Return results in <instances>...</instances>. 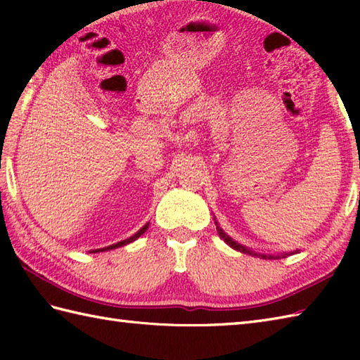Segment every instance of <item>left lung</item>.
I'll list each match as a JSON object with an SVG mask.
<instances>
[{
	"label": "left lung",
	"mask_w": 360,
	"mask_h": 360,
	"mask_svg": "<svg viewBox=\"0 0 360 360\" xmlns=\"http://www.w3.org/2000/svg\"><path fill=\"white\" fill-rule=\"evenodd\" d=\"M215 219V218H213ZM215 224H217V231H218V235L221 236V238L224 240V243H227L229 246H231L232 249H235V250H238V252H243V254H249V255H254V257H262V258H264V259H267V258H285L286 255H294V254H297L298 250H294V252H289V254H283V255H263V254H257V252H254V250H250L249 248H246V246H243V244H240V243H236L235 240H232L231 236L229 235H226V232L223 231V229L219 227V224H218V221L215 219Z\"/></svg>",
	"instance_id": "8db88e82"
}]
</instances>
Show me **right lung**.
<instances>
[{"label":"right lung","mask_w":360,"mask_h":360,"mask_svg":"<svg viewBox=\"0 0 360 360\" xmlns=\"http://www.w3.org/2000/svg\"><path fill=\"white\" fill-rule=\"evenodd\" d=\"M148 226H150V223H147V224H145L143 227H141L139 231H137V232H136L133 236H129V238H127V240H122V241H119V243H116V244H111V246H108V248H103V249H96V250H91V252H93V254H96V252H105V250H111V249H116V248L127 246V244H129V243L136 241L137 238H139V236H141L142 233H145V231H147Z\"/></svg>","instance_id":"right-lung-1"}]
</instances>
